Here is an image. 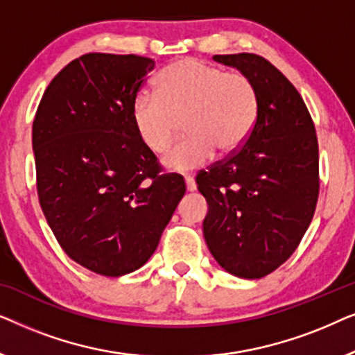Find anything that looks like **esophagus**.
Segmentation results:
<instances>
[{"label":"esophagus","mask_w":355,"mask_h":355,"mask_svg":"<svg viewBox=\"0 0 355 355\" xmlns=\"http://www.w3.org/2000/svg\"><path fill=\"white\" fill-rule=\"evenodd\" d=\"M186 187L189 192H193L197 189V184H196V181H193L192 176H186Z\"/></svg>","instance_id":"obj_1"}]
</instances>
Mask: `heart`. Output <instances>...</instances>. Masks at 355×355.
Here are the masks:
<instances>
[{
  "instance_id": "heart-1",
  "label": "heart",
  "mask_w": 355,
  "mask_h": 355,
  "mask_svg": "<svg viewBox=\"0 0 355 355\" xmlns=\"http://www.w3.org/2000/svg\"><path fill=\"white\" fill-rule=\"evenodd\" d=\"M157 92L140 90L130 105L135 134L153 153L166 152L184 121L189 132L164 158L173 171L200 168L221 153H234L250 137L260 100L249 76L184 58L159 72Z\"/></svg>"
}]
</instances>
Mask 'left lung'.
Instances as JSON below:
<instances>
[{
  "label": "left lung",
  "mask_w": 355,
  "mask_h": 355,
  "mask_svg": "<svg viewBox=\"0 0 355 355\" xmlns=\"http://www.w3.org/2000/svg\"><path fill=\"white\" fill-rule=\"evenodd\" d=\"M255 84L259 119L247 142L197 174L203 237L227 273L259 279L283 265L307 231L320 192L318 140L302 96L254 53L215 55Z\"/></svg>",
  "instance_id": "left-lung-1"
}]
</instances>
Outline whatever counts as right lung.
<instances>
[{
  "instance_id": "obj_1",
  "label": "right lung",
  "mask_w": 355,
  "mask_h": 355,
  "mask_svg": "<svg viewBox=\"0 0 355 355\" xmlns=\"http://www.w3.org/2000/svg\"><path fill=\"white\" fill-rule=\"evenodd\" d=\"M155 61L87 53L46 87L32 128L37 192L56 241L103 276L137 270L186 193L135 134L130 105Z\"/></svg>"
}]
</instances>
